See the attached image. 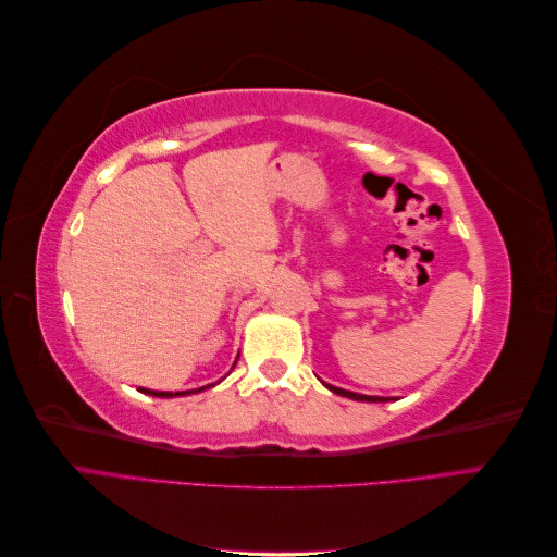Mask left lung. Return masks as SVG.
Here are the masks:
<instances>
[{
    "label": "left lung",
    "mask_w": 557,
    "mask_h": 557,
    "mask_svg": "<svg viewBox=\"0 0 557 557\" xmlns=\"http://www.w3.org/2000/svg\"><path fill=\"white\" fill-rule=\"evenodd\" d=\"M332 393L342 395V397H348V399H358V401H385L383 397H367V395H358V393H350V391H344V387H334V385H327Z\"/></svg>",
    "instance_id": "1"
}]
</instances>
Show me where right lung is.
Masks as SVG:
<instances>
[{
    "instance_id": "obj_1",
    "label": "right lung",
    "mask_w": 557,
    "mask_h": 557,
    "mask_svg": "<svg viewBox=\"0 0 557 557\" xmlns=\"http://www.w3.org/2000/svg\"><path fill=\"white\" fill-rule=\"evenodd\" d=\"M209 387V385H207ZM199 391H205V387H199ZM141 393H146V395H153V397H176V395H185V393H195V391H185V393H176V395H172V393H156V391H141Z\"/></svg>"
}]
</instances>
